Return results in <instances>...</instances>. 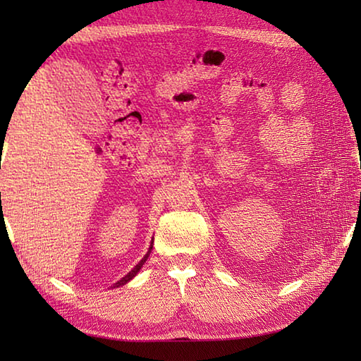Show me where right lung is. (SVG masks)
Listing matches in <instances>:
<instances>
[{
  "label": "right lung",
  "mask_w": 361,
  "mask_h": 361,
  "mask_svg": "<svg viewBox=\"0 0 361 361\" xmlns=\"http://www.w3.org/2000/svg\"><path fill=\"white\" fill-rule=\"evenodd\" d=\"M151 250H152V245L149 247V252L148 253H146L145 256H143V259L142 261H140L138 262V264L135 266V267H133L132 269V271L129 272V274H127V276L126 277H122L121 280H119V282L118 283H116V286H121V285H124V283H127V282H129V280H132L133 277H135L137 276V274H138V271H140V269H142V266L145 264V262H146V259H148V256H149V253H151Z\"/></svg>",
  "instance_id": "obj_1"
}]
</instances>
